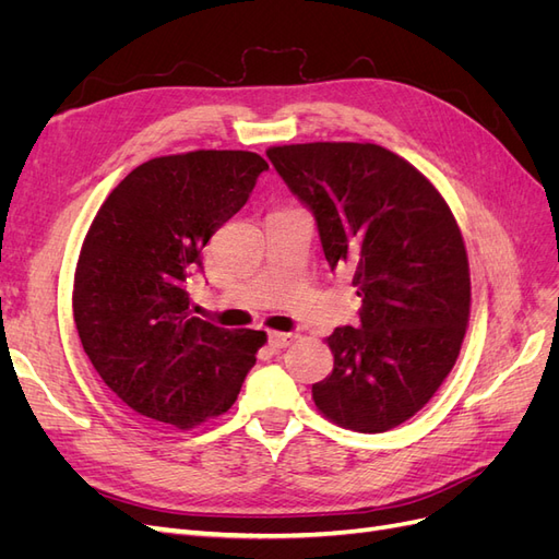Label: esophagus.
<instances>
[{"mask_svg":"<svg viewBox=\"0 0 559 559\" xmlns=\"http://www.w3.org/2000/svg\"><path fill=\"white\" fill-rule=\"evenodd\" d=\"M294 341H296V333H280V331H270L267 333V343L273 345L275 349L289 347Z\"/></svg>","mask_w":559,"mask_h":559,"instance_id":"esophagus-1","label":"esophagus"}]
</instances>
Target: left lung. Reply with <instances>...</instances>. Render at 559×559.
<instances>
[{
    "instance_id": "8db88e82",
    "label": "left lung",
    "mask_w": 559,
    "mask_h": 559,
    "mask_svg": "<svg viewBox=\"0 0 559 559\" xmlns=\"http://www.w3.org/2000/svg\"><path fill=\"white\" fill-rule=\"evenodd\" d=\"M306 205L324 257L352 270L359 326L326 341L333 370L312 384L335 425L382 433L425 408L464 343L468 259L448 202L419 170L378 144L312 142L267 148Z\"/></svg>"
}]
</instances>
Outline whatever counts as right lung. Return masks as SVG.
<instances>
[{"mask_svg":"<svg viewBox=\"0 0 559 559\" xmlns=\"http://www.w3.org/2000/svg\"><path fill=\"white\" fill-rule=\"evenodd\" d=\"M265 170L251 151L160 156L134 167L93 218L74 321L97 376L132 413L193 429L238 399L265 333L193 317L186 280Z\"/></svg>","mask_w":559,"mask_h":559,"instance_id":"obj_1","label":"right lung"}]
</instances>
